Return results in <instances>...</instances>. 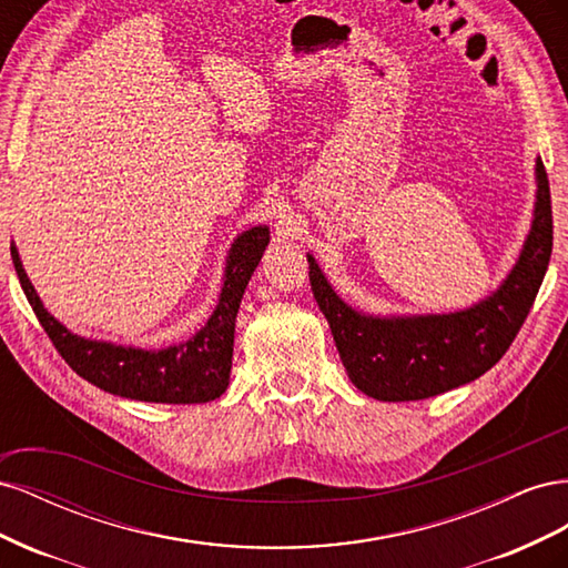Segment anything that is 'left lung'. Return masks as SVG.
Returning <instances> with one entry per match:
<instances>
[{"label":"left lung","instance_id":"left-lung-1","mask_svg":"<svg viewBox=\"0 0 568 568\" xmlns=\"http://www.w3.org/2000/svg\"><path fill=\"white\" fill-rule=\"evenodd\" d=\"M536 220L517 267L490 298L469 311L426 317H367L343 303L307 255L311 286L332 326L351 382L384 403L424 400L486 374L517 338L552 255V201L542 161L536 163Z\"/></svg>","mask_w":568,"mask_h":568}]
</instances>
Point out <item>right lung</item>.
Listing matches in <instances>:
<instances>
[{"instance_id":"right-lung-1","label":"right lung","mask_w":568,"mask_h":568,"mask_svg":"<svg viewBox=\"0 0 568 568\" xmlns=\"http://www.w3.org/2000/svg\"><path fill=\"white\" fill-rule=\"evenodd\" d=\"M267 242V227H253L236 239L227 257L220 303L209 324L194 338L165 351L123 348L71 334L42 307L13 244L11 257L23 294L36 311L42 329L68 367L80 374L84 382L132 400L189 405L220 398L230 384L239 303L244 298L251 274L261 263Z\"/></svg>"}]
</instances>
